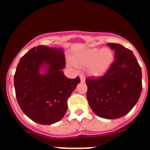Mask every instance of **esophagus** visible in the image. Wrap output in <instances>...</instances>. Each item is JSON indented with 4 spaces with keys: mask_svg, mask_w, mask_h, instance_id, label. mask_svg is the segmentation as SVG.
I'll list each match as a JSON object with an SVG mask.
<instances>
[{
    "mask_svg": "<svg viewBox=\"0 0 150 150\" xmlns=\"http://www.w3.org/2000/svg\"><path fill=\"white\" fill-rule=\"evenodd\" d=\"M79 78H80V81H81V83H84V82H85V76H84V75H80V76H79Z\"/></svg>",
    "mask_w": 150,
    "mask_h": 150,
    "instance_id": "obj_1",
    "label": "esophagus"
}]
</instances>
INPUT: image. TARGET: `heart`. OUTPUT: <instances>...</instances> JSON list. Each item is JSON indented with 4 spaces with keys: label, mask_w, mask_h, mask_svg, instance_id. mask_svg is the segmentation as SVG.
<instances>
[{
    "label": "heart",
    "mask_w": 150,
    "mask_h": 150,
    "mask_svg": "<svg viewBox=\"0 0 150 150\" xmlns=\"http://www.w3.org/2000/svg\"><path fill=\"white\" fill-rule=\"evenodd\" d=\"M71 60L77 67H89L91 74L100 76L105 74L112 64L114 52L109 48L93 47L79 52Z\"/></svg>",
    "instance_id": "1"
}]
</instances>
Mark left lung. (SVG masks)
<instances>
[{
    "instance_id": "obj_1",
    "label": "left lung",
    "mask_w": 150,
    "mask_h": 150,
    "mask_svg": "<svg viewBox=\"0 0 150 150\" xmlns=\"http://www.w3.org/2000/svg\"><path fill=\"white\" fill-rule=\"evenodd\" d=\"M115 61L104 76L86 79V97L99 117L114 120L126 115L138 101L142 91V72L132 51L118 43H108Z\"/></svg>"
}]
</instances>
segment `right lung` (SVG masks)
Segmentation results:
<instances>
[{
    "label": "right lung",
    "mask_w": 150,
    "mask_h": 150,
    "mask_svg": "<svg viewBox=\"0 0 150 150\" xmlns=\"http://www.w3.org/2000/svg\"><path fill=\"white\" fill-rule=\"evenodd\" d=\"M64 67L62 47H34L18 62L14 75L17 101L24 113L35 122L52 125L65 115L67 99L80 79L64 76Z\"/></svg>",
    "instance_id": "add662e5"
}]
</instances>
